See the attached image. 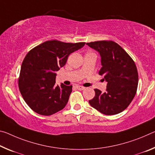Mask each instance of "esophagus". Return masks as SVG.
Instances as JSON below:
<instances>
[{"mask_svg": "<svg viewBox=\"0 0 155 155\" xmlns=\"http://www.w3.org/2000/svg\"><path fill=\"white\" fill-rule=\"evenodd\" d=\"M76 87H77L78 90H84L85 88V87H83V86H81V85H77V86H76Z\"/></svg>", "mask_w": 155, "mask_h": 155, "instance_id": "34e87169", "label": "esophagus"}]
</instances>
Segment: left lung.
I'll list each match as a JSON object with an SVG mask.
<instances>
[{
	"label": "left lung",
	"mask_w": 155,
	"mask_h": 155,
	"mask_svg": "<svg viewBox=\"0 0 155 155\" xmlns=\"http://www.w3.org/2000/svg\"><path fill=\"white\" fill-rule=\"evenodd\" d=\"M99 53L102 67L99 74L107 83L105 92L95 89L91 106L105 115L124 111L136 94L138 72L134 61L121 46L112 41L86 43Z\"/></svg>",
	"instance_id": "8db88e82"
}]
</instances>
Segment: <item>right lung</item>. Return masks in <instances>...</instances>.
I'll use <instances>...</instances> for the list:
<instances>
[{
	"label": "right lung",
	"mask_w": 155,
	"mask_h": 155,
	"mask_svg": "<svg viewBox=\"0 0 155 155\" xmlns=\"http://www.w3.org/2000/svg\"><path fill=\"white\" fill-rule=\"evenodd\" d=\"M85 43L44 42L28 53L21 66L18 87L30 108L39 114L50 116L68 104L72 85H56V72L65 65L71 53Z\"/></svg>",
	"instance_id": "right-lung-1"
}]
</instances>
